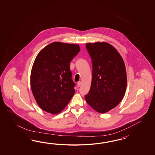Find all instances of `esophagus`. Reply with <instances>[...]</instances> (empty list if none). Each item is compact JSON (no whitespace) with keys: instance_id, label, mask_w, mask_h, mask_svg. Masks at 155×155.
Segmentation results:
<instances>
[{"instance_id":"esophagus-1","label":"esophagus","mask_w":155,"mask_h":155,"mask_svg":"<svg viewBox=\"0 0 155 155\" xmlns=\"http://www.w3.org/2000/svg\"><path fill=\"white\" fill-rule=\"evenodd\" d=\"M81 85V81H79V82H78V84H77L78 87H80Z\"/></svg>"}]
</instances>
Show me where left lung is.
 I'll list each match as a JSON object with an SVG mask.
<instances>
[{
	"label": "left lung",
	"instance_id": "8db88e82",
	"mask_svg": "<svg viewBox=\"0 0 155 155\" xmlns=\"http://www.w3.org/2000/svg\"><path fill=\"white\" fill-rule=\"evenodd\" d=\"M92 63V81L86 101L97 112L104 114L118 105L127 87L124 60L114 46L106 42L87 43Z\"/></svg>",
	"mask_w": 155,
	"mask_h": 155
}]
</instances>
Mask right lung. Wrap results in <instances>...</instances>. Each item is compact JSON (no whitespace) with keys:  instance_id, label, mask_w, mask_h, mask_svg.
<instances>
[{"instance_id":"add662e5","label":"right lung","mask_w":155,"mask_h":155,"mask_svg":"<svg viewBox=\"0 0 155 155\" xmlns=\"http://www.w3.org/2000/svg\"><path fill=\"white\" fill-rule=\"evenodd\" d=\"M80 50L79 45L54 42L40 51L33 64L30 85L38 105L52 114L62 111L75 90L70 63Z\"/></svg>"}]
</instances>
